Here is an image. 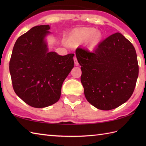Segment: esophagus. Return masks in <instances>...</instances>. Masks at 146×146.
Wrapping results in <instances>:
<instances>
[{"mask_svg":"<svg viewBox=\"0 0 146 146\" xmlns=\"http://www.w3.org/2000/svg\"><path fill=\"white\" fill-rule=\"evenodd\" d=\"M73 60H74V62H75V64L76 65V66H78V61H77V58H76V56H75L74 57V58H73Z\"/></svg>","mask_w":146,"mask_h":146,"instance_id":"1","label":"esophagus"}]
</instances>
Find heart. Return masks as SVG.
<instances>
[{"instance_id": "b5f03b06", "label": "heart", "mask_w": 146, "mask_h": 146, "mask_svg": "<svg viewBox=\"0 0 146 146\" xmlns=\"http://www.w3.org/2000/svg\"><path fill=\"white\" fill-rule=\"evenodd\" d=\"M94 29H83L74 34V38L80 42H87L90 39L92 45L97 44L100 41L101 35L99 33H95Z\"/></svg>"}]
</instances>
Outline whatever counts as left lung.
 <instances>
[{
  "label": "left lung",
  "instance_id": "obj_1",
  "mask_svg": "<svg viewBox=\"0 0 146 146\" xmlns=\"http://www.w3.org/2000/svg\"><path fill=\"white\" fill-rule=\"evenodd\" d=\"M81 82L86 99L98 109L109 110L127 101L139 75L135 49L122 34L108 36L92 52L78 47Z\"/></svg>",
  "mask_w": 146,
  "mask_h": 146
}]
</instances>
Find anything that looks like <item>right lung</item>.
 <instances>
[{
	"instance_id": "right-lung-1",
	"label": "right lung",
	"mask_w": 146,
	"mask_h": 146,
	"mask_svg": "<svg viewBox=\"0 0 146 146\" xmlns=\"http://www.w3.org/2000/svg\"><path fill=\"white\" fill-rule=\"evenodd\" d=\"M49 25L33 27L14 46L9 71L15 94L25 103L44 108L57 102L61 86L74 67V54L49 52L45 41Z\"/></svg>"
}]
</instances>
